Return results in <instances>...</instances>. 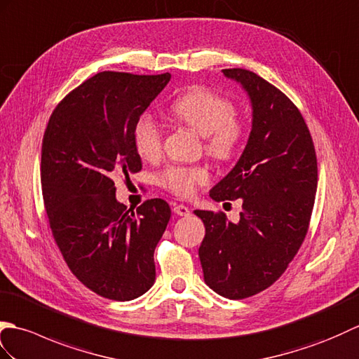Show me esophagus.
<instances>
[{
	"instance_id": "esophagus-1",
	"label": "esophagus",
	"mask_w": 359,
	"mask_h": 359,
	"mask_svg": "<svg viewBox=\"0 0 359 359\" xmlns=\"http://www.w3.org/2000/svg\"><path fill=\"white\" fill-rule=\"evenodd\" d=\"M172 210H173L175 215H178V217H189V215H190L189 207L182 205V204H173Z\"/></svg>"
}]
</instances>
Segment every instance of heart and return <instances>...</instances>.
<instances>
[{
    "label": "heart",
    "instance_id": "b5f03b06",
    "mask_svg": "<svg viewBox=\"0 0 359 359\" xmlns=\"http://www.w3.org/2000/svg\"><path fill=\"white\" fill-rule=\"evenodd\" d=\"M173 119L189 126L205 140V152L218 161L233 158L245 138V124L235 116V107L227 98L205 87H194L172 102ZM135 152L146 161L161 155L163 130L152 115H141L132 132ZM209 180L203 167L170 165L163 172L161 186L178 196H190L198 186Z\"/></svg>",
    "mask_w": 359,
    "mask_h": 359
}]
</instances>
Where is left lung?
Listing matches in <instances>:
<instances>
[{
    "label": "left lung",
    "mask_w": 359,
    "mask_h": 359,
    "mask_svg": "<svg viewBox=\"0 0 359 359\" xmlns=\"http://www.w3.org/2000/svg\"><path fill=\"white\" fill-rule=\"evenodd\" d=\"M252 104V130L235 167L212 187L215 201L243 200L240 221L195 210L205 227L200 245L204 281L218 294L243 299L270 287L304 241L312 217L318 165L298 107L264 78L224 69Z\"/></svg>",
    "instance_id": "8db88e82"
}]
</instances>
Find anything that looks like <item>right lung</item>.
Returning <instances> with one entry per match:
<instances>
[{"label":"right lung","mask_w":359,"mask_h":359,"mask_svg":"<svg viewBox=\"0 0 359 359\" xmlns=\"http://www.w3.org/2000/svg\"><path fill=\"white\" fill-rule=\"evenodd\" d=\"M169 81L170 74L100 72L55 107L44 132L41 187L55 243L72 273L109 299H135L155 283L170 207L155 198L127 209L114 180L141 170L133 127Z\"/></svg>","instance_id":"obj_1"}]
</instances>
